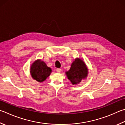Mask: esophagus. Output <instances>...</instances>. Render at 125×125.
Returning a JSON list of instances; mask_svg holds the SVG:
<instances>
[{
  "label": "esophagus",
  "instance_id": "esophagus-1",
  "mask_svg": "<svg viewBox=\"0 0 125 125\" xmlns=\"http://www.w3.org/2000/svg\"><path fill=\"white\" fill-rule=\"evenodd\" d=\"M56 72L57 73H60L61 72V69L60 68H57L56 69Z\"/></svg>",
  "mask_w": 125,
  "mask_h": 125
}]
</instances>
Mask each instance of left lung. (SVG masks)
Instances as JSON below:
<instances>
[{
	"label": "left lung",
	"mask_w": 125,
	"mask_h": 125,
	"mask_svg": "<svg viewBox=\"0 0 125 125\" xmlns=\"http://www.w3.org/2000/svg\"><path fill=\"white\" fill-rule=\"evenodd\" d=\"M88 70L85 63L80 59L75 60L72 64L68 72H66L68 79L71 81L73 85L79 83L82 79H85L87 75Z\"/></svg>",
	"instance_id": "obj_1"
}]
</instances>
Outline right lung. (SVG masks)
I'll return each instance as SVG.
<instances>
[{
  "instance_id": "obj_1",
  "label": "right lung",
  "mask_w": 125,
  "mask_h": 125,
  "mask_svg": "<svg viewBox=\"0 0 125 125\" xmlns=\"http://www.w3.org/2000/svg\"><path fill=\"white\" fill-rule=\"evenodd\" d=\"M51 69L48 67L45 63L40 60H38L33 63L31 68V73L32 78L38 82H42L50 74Z\"/></svg>"
}]
</instances>
